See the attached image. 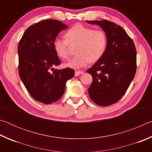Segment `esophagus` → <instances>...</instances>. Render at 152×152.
<instances>
[{
	"label": "esophagus",
	"mask_w": 152,
	"mask_h": 152,
	"mask_svg": "<svg viewBox=\"0 0 152 152\" xmlns=\"http://www.w3.org/2000/svg\"><path fill=\"white\" fill-rule=\"evenodd\" d=\"M83 73H84V72H83V71L76 70V71L75 72V76H78V75H80V74H82Z\"/></svg>",
	"instance_id": "obj_1"
}]
</instances>
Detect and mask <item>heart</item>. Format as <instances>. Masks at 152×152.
<instances>
[{
	"label": "heart",
	"mask_w": 152,
	"mask_h": 152,
	"mask_svg": "<svg viewBox=\"0 0 152 152\" xmlns=\"http://www.w3.org/2000/svg\"><path fill=\"white\" fill-rule=\"evenodd\" d=\"M65 37L66 39H55L53 49L59 58L67 60L70 56L71 47L76 46V55L64 64L68 68L78 69L86 66L89 62H96L106 51L107 36L101 29L76 24L67 31Z\"/></svg>",
	"instance_id": "b5f03b06"
}]
</instances>
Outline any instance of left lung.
I'll return each mask as SVG.
<instances>
[{"label": "left lung", "mask_w": 152, "mask_h": 152, "mask_svg": "<svg viewBox=\"0 0 152 152\" xmlns=\"http://www.w3.org/2000/svg\"><path fill=\"white\" fill-rule=\"evenodd\" d=\"M101 26L107 36L102 57L87 72L92 76L89 96L95 104L109 106L119 101L134 78L137 53L133 41L123 28L107 20H86Z\"/></svg>", "instance_id": "8db88e82"}]
</instances>
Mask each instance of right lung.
<instances>
[{
  "instance_id": "right-lung-1",
  "label": "right lung",
  "mask_w": 152,
  "mask_h": 152,
  "mask_svg": "<svg viewBox=\"0 0 152 152\" xmlns=\"http://www.w3.org/2000/svg\"><path fill=\"white\" fill-rule=\"evenodd\" d=\"M66 29L68 26L60 20H42L27 28L18 45L20 78L31 96L45 104L62 96L67 80L75 74L70 68H53L61 64L53 49V41Z\"/></svg>"
}]
</instances>
